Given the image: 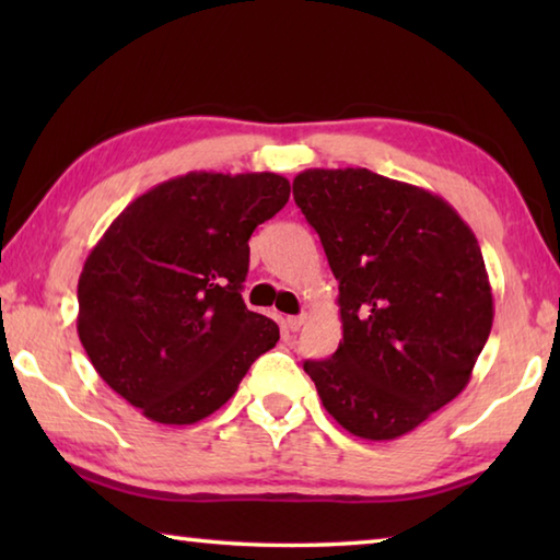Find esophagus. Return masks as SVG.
<instances>
[{
    "mask_svg": "<svg viewBox=\"0 0 560 560\" xmlns=\"http://www.w3.org/2000/svg\"><path fill=\"white\" fill-rule=\"evenodd\" d=\"M303 324H306V316H289L287 318V328L293 330V334H296V330H301Z\"/></svg>",
    "mask_w": 560,
    "mask_h": 560,
    "instance_id": "1",
    "label": "esophagus"
}]
</instances>
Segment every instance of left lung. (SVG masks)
Here are the masks:
<instances>
[{"instance_id": "obj_1", "label": "left lung", "mask_w": 560, "mask_h": 560, "mask_svg": "<svg viewBox=\"0 0 560 560\" xmlns=\"http://www.w3.org/2000/svg\"><path fill=\"white\" fill-rule=\"evenodd\" d=\"M293 200L338 281L343 340L306 360L350 434L397 440L467 387L494 299L479 242L450 202L365 167L303 170Z\"/></svg>"}]
</instances>
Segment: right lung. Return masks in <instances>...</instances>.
<instances>
[{"instance_id":"obj_1","label":"right lung","mask_w":560,"mask_h":560,"mask_svg":"<svg viewBox=\"0 0 560 560\" xmlns=\"http://www.w3.org/2000/svg\"><path fill=\"white\" fill-rule=\"evenodd\" d=\"M277 173H187L132 200L79 279L96 373L160 424H192L236 393L279 326L244 306L249 236L289 202Z\"/></svg>"}]
</instances>
